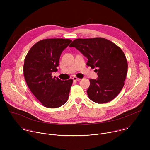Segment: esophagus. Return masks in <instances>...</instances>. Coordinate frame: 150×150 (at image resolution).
Wrapping results in <instances>:
<instances>
[{
    "mask_svg": "<svg viewBox=\"0 0 150 150\" xmlns=\"http://www.w3.org/2000/svg\"><path fill=\"white\" fill-rule=\"evenodd\" d=\"M73 80L74 81H80L81 79V78H77V77H76V76H74V77H73Z\"/></svg>",
    "mask_w": 150,
    "mask_h": 150,
    "instance_id": "1",
    "label": "esophagus"
}]
</instances>
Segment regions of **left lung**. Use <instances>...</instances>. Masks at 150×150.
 <instances>
[{
	"label": "left lung",
	"mask_w": 150,
	"mask_h": 150,
	"mask_svg": "<svg viewBox=\"0 0 150 150\" xmlns=\"http://www.w3.org/2000/svg\"><path fill=\"white\" fill-rule=\"evenodd\" d=\"M69 47H74L88 59L87 65L97 72L98 79H90L87 92L93 101L101 104L113 100L123 88L127 71V62L122 50L104 38H77Z\"/></svg>",
	"instance_id": "8db88e82"
}]
</instances>
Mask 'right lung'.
<instances>
[{
	"mask_svg": "<svg viewBox=\"0 0 150 150\" xmlns=\"http://www.w3.org/2000/svg\"><path fill=\"white\" fill-rule=\"evenodd\" d=\"M72 41L69 39L47 38L39 41L29 50L24 64V75L34 96L48 108H57L68 99L73 80L53 78L57 71L60 56Z\"/></svg>",
	"mask_w": 150,
	"mask_h": 150,
	"instance_id": "add662e5",
	"label": "right lung"
}]
</instances>
